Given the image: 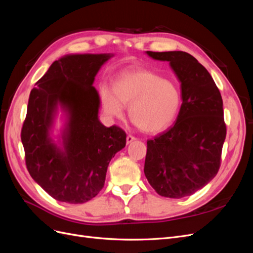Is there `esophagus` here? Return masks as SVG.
Wrapping results in <instances>:
<instances>
[{
  "instance_id": "1",
  "label": "esophagus",
  "mask_w": 253,
  "mask_h": 253,
  "mask_svg": "<svg viewBox=\"0 0 253 253\" xmlns=\"http://www.w3.org/2000/svg\"><path fill=\"white\" fill-rule=\"evenodd\" d=\"M136 139H137V138H136L135 136H133V135L129 134V135H127V136H126V143H131V142L135 141Z\"/></svg>"
}]
</instances>
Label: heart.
I'll list each match as a JSON object with an SVG mask.
<instances>
[{
	"mask_svg": "<svg viewBox=\"0 0 253 253\" xmlns=\"http://www.w3.org/2000/svg\"><path fill=\"white\" fill-rule=\"evenodd\" d=\"M113 94L102 89L106 114L121 117L124 106H129V118L141 131L158 133L170 126L181 108L177 84L150 71L126 72L113 82Z\"/></svg>",
	"mask_w": 253,
	"mask_h": 253,
	"instance_id": "b5f03b06",
	"label": "heart"
}]
</instances>
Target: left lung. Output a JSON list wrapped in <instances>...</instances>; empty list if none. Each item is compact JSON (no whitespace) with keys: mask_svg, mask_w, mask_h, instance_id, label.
<instances>
[{"mask_svg":"<svg viewBox=\"0 0 253 253\" xmlns=\"http://www.w3.org/2000/svg\"><path fill=\"white\" fill-rule=\"evenodd\" d=\"M168 61L181 82L182 103L175 125L147 141L144 175L165 197L194 194L218 172L226 138L223 99L211 75L185 51H147Z\"/></svg>","mask_w":253,"mask_h":253,"instance_id":"left-lung-1","label":"left lung"}]
</instances>
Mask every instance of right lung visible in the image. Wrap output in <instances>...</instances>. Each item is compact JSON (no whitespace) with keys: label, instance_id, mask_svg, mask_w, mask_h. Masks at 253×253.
Masks as SVG:
<instances>
[{"label":"right lung","instance_id":"add662e5","mask_svg":"<svg viewBox=\"0 0 253 253\" xmlns=\"http://www.w3.org/2000/svg\"><path fill=\"white\" fill-rule=\"evenodd\" d=\"M112 55H71L55 61L30 91L21 140L30 176L55 200L83 204L104 186L112 157L126 147L121 127L98 120L95 76ZM60 104L69 113L64 147L49 137Z\"/></svg>","mask_w":253,"mask_h":253}]
</instances>
